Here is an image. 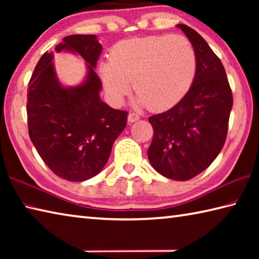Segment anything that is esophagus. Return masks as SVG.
Segmentation results:
<instances>
[{"mask_svg":"<svg viewBox=\"0 0 259 259\" xmlns=\"http://www.w3.org/2000/svg\"><path fill=\"white\" fill-rule=\"evenodd\" d=\"M138 120H139V116L137 115V114L130 113L129 115H128V122H129V123H134V122L138 121Z\"/></svg>","mask_w":259,"mask_h":259,"instance_id":"obj_1","label":"esophagus"}]
</instances>
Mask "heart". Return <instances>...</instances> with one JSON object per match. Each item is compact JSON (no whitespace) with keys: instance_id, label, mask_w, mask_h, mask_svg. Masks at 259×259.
<instances>
[{"instance_id":"1","label":"heart","mask_w":259,"mask_h":259,"mask_svg":"<svg viewBox=\"0 0 259 259\" xmlns=\"http://www.w3.org/2000/svg\"><path fill=\"white\" fill-rule=\"evenodd\" d=\"M99 75L114 104L122 103L133 81L136 106L164 111L190 91L196 75V55L182 35L129 38L114 46L109 61L100 64Z\"/></svg>"}]
</instances>
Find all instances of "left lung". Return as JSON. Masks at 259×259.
I'll return each mask as SVG.
<instances>
[{
  "instance_id": "1",
  "label": "left lung",
  "mask_w": 259,
  "mask_h": 259,
  "mask_svg": "<svg viewBox=\"0 0 259 259\" xmlns=\"http://www.w3.org/2000/svg\"><path fill=\"white\" fill-rule=\"evenodd\" d=\"M196 55L191 89L169 111L148 117L154 135L147 155L157 172L188 181L212 163L224 146L233 97L221 59L201 35L178 24Z\"/></svg>"
}]
</instances>
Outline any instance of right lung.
I'll return each instance as SVG.
<instances>
[{"label": "right lung", "instance_id": "add662e5", "mask_svg": "<svg viewBox=\"0 0 259 259\" xmlns=\"http://www.w3.org/2000/svg\"><path fill=\"white\" fill-rule=\"evenodd\" d=\"M103 47L96 35H69L55 48L85 61L87 74L66 87L57 76L54 52H46L28 83V134L38 155L57 176L84 182L102 171L128 113L100 99L102 82L95 72Z\"/></svg>", "mask_w": 259, "mask_h": 259}]
</instances>
